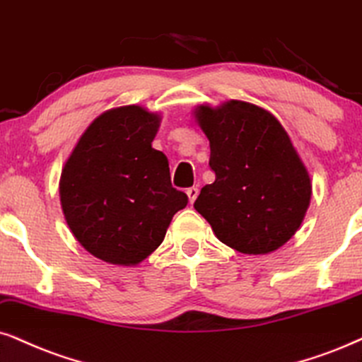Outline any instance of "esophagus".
Listing matches in <instances>:
<instances>
[{
    "instance_id": "34e87169",
    "label": "esophagus",
    "mask_w": 362,
    "mask_h": 362,
    "mask_svg": "<svg viewBox=\"0 0 362 362\" xmlns=\"http://www.w3.org/2000/svg\"><path fill=\"white\" fill-rule=\"evenodd\" d=\"M187 195H189V202L194 204L197 195H199V189L197 187H190V189H187Z\"/></svg>"
}]
</instances>
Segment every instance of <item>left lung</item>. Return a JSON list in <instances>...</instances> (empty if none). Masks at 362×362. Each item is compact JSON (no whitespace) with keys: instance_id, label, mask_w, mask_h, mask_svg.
Returning <instances> with one entry per match:
<instances>
[{"instance_id":"left-lung-1","label":"left lung","mask_w":362,"mask_h":362,"mask_svg":"<svg viewBox=\"0 0 362 362\" xmlns=\"http://www.w3.org/2000/svg\"><path fill=\"white\" fill-rule=\"evenodd\" d=\"M197 120L210 141L214 184L194 207L217 239L242 254H269L303 222L310 178L277 118L252 103L230 100L200 107Z\"/></svg>"}]
</instances>
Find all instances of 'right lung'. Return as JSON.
I'll return each instance as SVG.
<instances>
[{
    "instance_id": "right-lung-1",
    "label": "right lung",
    "mask_w": 362,
    "mask_h": 362,
    "mask_svg": "<svg viewBox=\"0 0 362 362\" xmlns=\"http://www.w3.org/2000/svg\"><path fill=\"white\" fill-rule=\"evenodd\" d=\"M158 117L128 105L105 112L73 150L59 180L68 227L95 257L135 265L189 204L173 189L165 155L152 148Z\"/></svg>"
}]
</instances>
